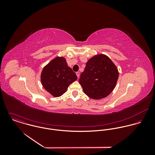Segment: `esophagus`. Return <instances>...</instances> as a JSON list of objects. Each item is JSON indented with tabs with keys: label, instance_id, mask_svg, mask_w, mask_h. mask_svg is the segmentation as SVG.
<instances>
[{
	"label": "esophagus",
	"instance_id": "1",
	"mask_svg": "<svg viewBox=\"0 0 155 155\" xmlns=\"http://www.w3.org/2000/svg\"><path fill=\"white\" fill-rule=\"evenodd\" d=\"M76 74L78 78H79V76H80V72H79V71H77V72L76 73Z\"/></svg>",
	"mask_w": 155,
	"mask_h": 155
}]
</instances>
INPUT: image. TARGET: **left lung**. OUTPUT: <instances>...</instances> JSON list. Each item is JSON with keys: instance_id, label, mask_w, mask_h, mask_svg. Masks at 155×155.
<instances>
[{"instance_id": "obj_1", "label": "left lung", "mask_w": 155, "mask_h": 155, "mask_svg": "<svg viewBox=\"0 0 155 155\" xmlns=\"http://www.w3.org/2000/svg\"><path fill=\"white\" fill-rule=\"evenodd\" d=\"M119 72L117 67L105 55H97L89 59L81 73L79 83L84 93L92 99L109 95L114 88Z\"/></svg>"}]
</instances>
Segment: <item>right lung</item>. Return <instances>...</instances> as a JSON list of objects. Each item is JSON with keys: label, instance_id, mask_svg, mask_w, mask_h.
I'll return each mask as SVG.
<instances>
[{"label": "right lung", "instance_id": "obj_1", "mask_svg": "<svg viewBox=\"0 0 155 155\" xmlns=\"http://www.w3.org/2000/svg\"><path fill=\"white\" fill-rule=\"evenodd\" d=\"M77 79L76 73L68 67L63 57H57L45 67L41 74L44 88L54 97L62 95L68 87Z\"/></svg>", "mask_w": 155, "mask_h": 155}]
</instances>
